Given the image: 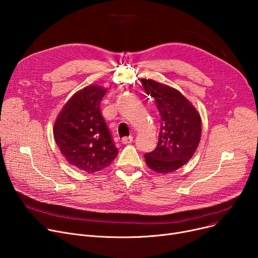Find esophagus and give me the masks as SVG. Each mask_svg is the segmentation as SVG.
Segmentation results:
<instances>
[{
  "label": "esophagus",
  "mask_w": 258,
  "mask_h": 258,
  "mask_svg": "<svg viewBox=\"0 0 258 258\" xmlns=\"http://www.w3.org/2000/svg\"><path fill=\"white\" fill-rule=\"evenodd\" d=\"M121 142L123 143V144H130V143L133 142V137H132V136H130V137H123V138L121 139Z\"/></svg>",
  "instance_id": "1"
}]
</instances>
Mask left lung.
I'll use <instances>...</instances> for the list:
<instances>
[{"instance_id": "obj_1", "label": "left lung", "mask_w": 258, "mask_h": 258, "mask_svg": "<svg viewBox=\"0 0 258 258\" xmlns=\"http://www.w3.org/2000/svg\"><path fill=\"white\" fill-rule=\"evenodd\" d=\"M142 85L161 116L158 144L153 152L144 155L145 162L153 170L168 173L192 158L201 139V117L175 89L152 79H142Z\"/></svg>"}]
</instances>
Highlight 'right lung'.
I'll list each match as a JSON object with an SVG mask.
<instances>
[{
	"label": "right lung",
	"instance_id": "obj_1",
	"mask_svg": "<svg viewBox=\"0 0 258 258\" xmlns=\"http://www.w3.org/2000/svg\"><path fill=\"white\" fill-rule=\"evenodd\" d=\"M106 90L88 86L78 91L60 111L53 134L69 163L88 173L107 167L117 157L112 135L101 114Z\"/></svg>",
	"mask_w": 258,
	"mask_h": 258
}]
</instances>
